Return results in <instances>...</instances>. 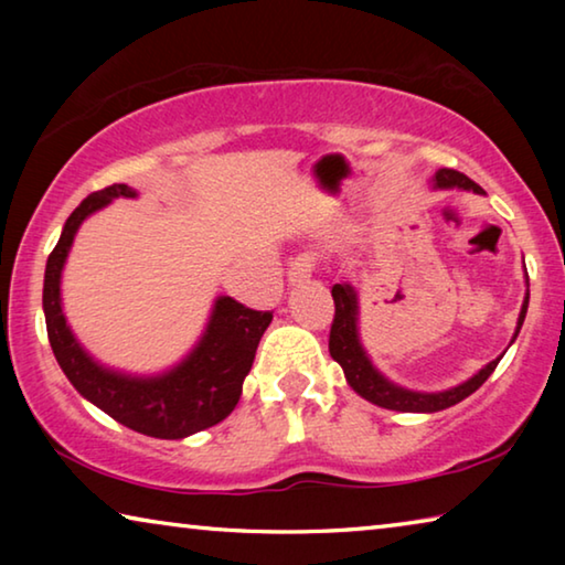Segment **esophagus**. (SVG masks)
Wrapping results in <instances>:
<instances>
[{
	"label": "esophagus",
	"instance_id": "obj_1",
	"mask_svg": "<svg viewBox=\"0 0 565 565\" xmlns=\"http://www.w3.org/2000/svg\"><path fill=\"white\" fill-rule=\"evenodd\" d=\"M313 271H317V256L309 254V252L299 254L291 262V266H289V281L291 284H301V281L309 279Z\"/></svg>",
	"mask_w": 565,
	"mask_h": 565
}]
</instances>
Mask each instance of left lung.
Returning a JSON list of instances; mask_svg holds the SVG:
<instances>
[{
  "mask_svg": "<svg viewBox=\"0 0 565 565\" xmlns=\"http://www.w3.org/2000/svg\"><path fill=\"white\" fill-rule=\"evenodd\" d=\"M434 186L436 189H468L476 191V194H483V189L476 184V181L468 179L466 174L456 169H438L434 177ZM333 296V323H331V333H329V353L331 359L339 363L347 374L349 386L356 391L361 398L371 401L381 408H391V411H404V414H434V411H444L448 406H456L458 401H463L466 396H471L478 386H483V381L489 379L499 361L503 359V353L499 359H493L491 363L478 371L476 376H471L463 384H458L448 391H438V394H424V391H411L404 386H396L394 381H388L381 371L371 363L366 356V351L361 347L359 339V296L353 291L351 284H333L331 289ZM525 311H529V294H525L521 313H519V327H515L513 339L519 337V331L523 327Z\"/></svg>",
  "mask_w": 565,
  "mask_h": 565,
  "instance_id": "8db88e82",
  "label": "left lung"
}]
</instances>
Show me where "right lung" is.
<instances>
[{"mask_svg": "<svg viewBox=\"0 0 565 565\" xmlns=\"http://www.w3.org/2000/svg\"><path fill=\"white\" fill-rule=\"evenodd\" d=\"M119 196L134 199L137 189L111 184L94 191L66 218L60 242L46 259L44 319L52 351L66 379L79 394L131 431L154 438H186L216 426L232 414L256 356V347L269 327L271 311H254L232 296L214 301L202 341L189 356L159 376H129L104 369L74 339L62 311V269L84 218Z\"/></svg>", "mask_w": 565, "mask_h": 565, "instance_id": "right-lung-1", "label": "right lung"}]
</instances>
